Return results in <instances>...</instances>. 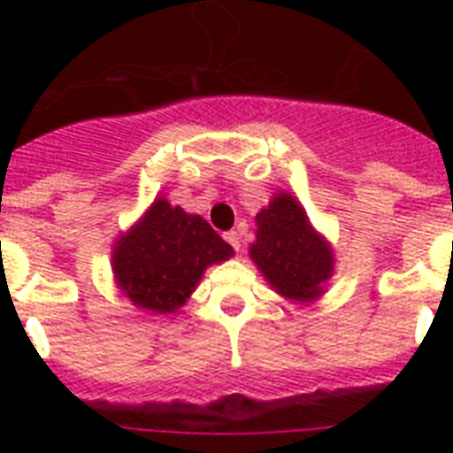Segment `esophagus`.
I'll return each instance as SVG.
<instances>
[{
	"instance_id": "1",
	"label": "esophagus",
	"mask_w": 453,
	"mask_h": 453,
	"mask_svg": "<svg viewBox=\"0 0 453 453\" xmlns=\"http://www.w3.org/2000/svg\"><path fill=\"white\" fill-rule=\"evenodd\" d=\"M226 240H227V244L234 249V251H240V249H242V234L237 233V230H230V233H226Z\"/></svg>"
}]
</instances>
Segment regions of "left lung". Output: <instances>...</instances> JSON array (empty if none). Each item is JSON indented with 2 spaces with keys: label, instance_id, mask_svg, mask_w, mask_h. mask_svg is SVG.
Wrapping results in <instances>:
<instances>
[{
  "label": "left lung",
  "instance_id": "1",
  "mask_svg": "<svg viewBox=\"0 0 453 453\" xmlns=\"http://www.w3.org/2000/svg\"><path fill=\"white\" fill-rule=\"evenodd\" d=\"M256 223L258 233L249 254L265 280L294 301L319 296L322 282L334 270V256L326 242L312 230L296 199L277 195L268 209L256 216Z\"/></svg>",
  "mask_w": 453,
  "mask_h": 453
}]
</instances>
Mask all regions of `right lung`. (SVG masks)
<instances>
[{
  "label": "right lung",
  "instance_id": "obj_1",
  "mask_svg": "<svg viewBox=\"0 0 453 453\" xmlns=\"http://www.w3.org/2000/svg\"><path fill=\"white\" fill-rule=\"evenodd\" d=\"M230 256L233 247L202 216L157 199L145 219L117 242L112 270L134 305L173 312L190 296L206 265Z\"/></svg>",
  "mask_w": 453,
  "mask_h": 453
}]
</instances>
